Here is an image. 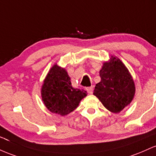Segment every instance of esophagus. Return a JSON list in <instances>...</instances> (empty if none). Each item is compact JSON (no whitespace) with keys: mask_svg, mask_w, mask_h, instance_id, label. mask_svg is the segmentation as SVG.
I'll list each match as a JSON object with an SVG mask.
<instances>
[{"mask_svg":"<svg viewBox=\"0 0 156 156\" xmlns=\"http://www.w3.org/2000/svg\"><path fill=\"white\" fill-rule=\"evenodd\" d=\"M86 90L89 94H93V90H94V87H93L92 86L91 87H86Z\"/></svg>","mask_w":156,"mask_h":156,"instance_id":"obj_1","label":"esophagus"}]
</instances>
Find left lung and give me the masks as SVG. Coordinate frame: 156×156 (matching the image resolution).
Here are the masks:
<instances>
[{"mask_svg": "<svg viewBox=\"0 0 156 156\" xmlns=\"http://www.w3.org/2000/svg\"><path fill=\"white\" fill-rule=\"evenodd\" d=\"M99 75L101 81L96 85L94 95L108 111L120 113L130 104L136 93L130 71L119 58L112 55L103 62Z\"/></svg>", "mask_w": 156, "mask_h": 156, "instance_id": "8db88e82", "label": "left lung"}]
</instances>
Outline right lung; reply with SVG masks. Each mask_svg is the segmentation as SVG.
<instances>
[{
  "label": "right lung",
  "instance_id": "1",
  "mask_svg": "<svg viewBox=\"0 0 156 156\" xmlns=\"http://www.w3.org/2000/svg\"><path fill=\"white\" fill-rule=\"evenodd\" d=\"M40 93L47 109L61 116L74 111L80 101L87 95L86 90L72 87L67 71L57 63L54 65L47 73Z\"/></svg>",
  "mask_w": 156,
  "mask_h": 156
}]
</instances>
